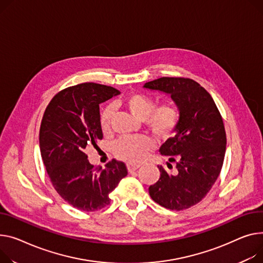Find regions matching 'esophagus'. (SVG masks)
I'll use <instances>...</instances> for the list:
<instances>
[{
  "mask_svg": "<svg viewBox=\"0 0 263 263\" xmlns=\"http://www.w3.org/2000/svg\"><path fill=\"white\" fill-rule=\"evenodd\" d=\"M139 167V165H134V164H127V168H128V171L131 173V172H134L135 170H137Z\"/></svg>",
  "mask_w": 263,
  "mask_h": 263,
  "instance_id": "34e87169",
  "label": "esophagus"
}]
</instances>
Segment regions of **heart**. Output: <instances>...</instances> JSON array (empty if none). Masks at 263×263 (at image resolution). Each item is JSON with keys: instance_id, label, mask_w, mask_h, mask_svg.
I'll list each match as a JSON object with an SVG mask.
<instances>
[{"instance_id": "heart-1", "label": "heart", "mask_w": 263, "mask_h": 263, "mask_svg": "<svg viewBox=\"0 0 263 263\" xmlns=\"http://www.w3.org/2000/svg\"><path fill=\"white\" fill-rule=\"evenodd\" d=\"M124 104L137 119L144 120L146 128L157 138H167L176 131L180 121V110L173 101H165L155 107L152 97L143 93L128 95ZM113 117V107L107 106L100 114V127L109 132ZM153 148L152 139L145 135L122 137L114 146L119 159L131 164L143 162Z\"/></svg>"}]
</instances>
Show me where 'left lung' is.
Wrapping results in <instances>:
<instances>
[{
	"label": "left lung",
	"instance_id": "1",
	"mask_svg": "<svg viewBox=\"0 0 263 263\" xmlns=\"http://www.w3.org/2000/svg\"><path fill=\"white\" fill-rule=\"evenodd\" d=\"M144 87L169 94L180 110L176 135L160 148L169 162H176L177 170L170 173L157 166L161 177L149 187V195L165 208L183 211L205 198L221 172L226 149L223 119L211 94L195 80L162 77Z\"/></svg>",
	"mask_w": 263,
	"mask_h": 263
}]
</instances>
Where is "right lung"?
I'll use <instances>...</instances> for the list:
<instances>
[{"mask_svg": "<svg viewBox=\"0 0 263 263\" xmlns=\"http://www.w3.org/2000/svg\"><path fill=\"white\" fill-rule=\"evenodd\" d=\"M118 94L112 86L81 83L56 94L44 112L39 133L44 166L59 196L79 211L109 205V194L128 174L125 163L112 160L101 169L85 153L103 136L99 104Z\"/></svg>", "mask_w": 263, "mask_h": 263, "instance_id": "1", "label": "right lung"}]
</instances>
